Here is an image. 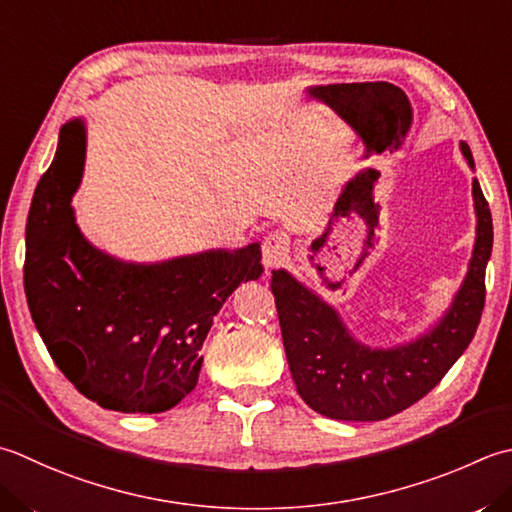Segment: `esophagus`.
<instances>
[{"label":"esophagus","instance_id":"obj_1","mask_svg":"<svg viewBox=\"0 0 512 512\" xmlns=\"http://www.w3.org/2000/svg\"><path fill=\"white\" fill-rule=\"evenodd\" d=\"M288 250H290V242L284 233L266 235L262 242V262L266 270L282 266L288 259Z\"/></svg>","mask_w":512,"mask_h":512}]
</instances>
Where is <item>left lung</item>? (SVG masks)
<instances>
[{"label":"left lung","mask_w":512,"mask_h":512,"mask_svg":"<svg viewBox=\"0 0 512 512\" xmlns=\"http://www.w3.org/2000/svg\"><path fill=\"white\" fill-rule=\"evenodd\" d=\"M462 155L475 168L462 142ZM475 246L453 304L422 335L406 344L373 348L346 328L337 308L293 277L273 270V288L286 359L299 397L319 415L339 422H379L428 395L477 333L486 299V266L493 253V217L473 179Z\"/></svg>","instance_id":"8db88e82"}]
</instances>
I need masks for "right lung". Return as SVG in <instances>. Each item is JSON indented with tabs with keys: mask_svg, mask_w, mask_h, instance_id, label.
Listing matches in <instances>:
<instances>
[{
	"mask_svg": "<svg viewBox=\"0 0 512 512\" xmlns=\"http://www.w3.org/2000/svg\"><path fill=\"white\" fill-rule=\"evenodd\" d=\"M86 126L59 130L26 222L24 290L35 328L68 382L102 408L164 413L197 386L204 339L233 290L264 273L262 248H213L155 264L124 262L75 222Z\"/></svg>",
	"mask_w": 512,
	"mask_h": 512,
	"instance_id": "add662e5",
	"label": "right lung"
}]
</instances>
